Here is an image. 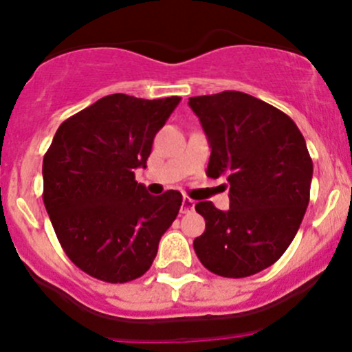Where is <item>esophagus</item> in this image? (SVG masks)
<instances>
[{"instance_id": "1", "label": "esophagus", "mask_w": 352, "mask_h": 352, "mask_svg": "<svg viewBox=\"0 0 352 352\" xmlns=\"http://www.w3.org/2000/svg\"><path fill=\"white\" fill-rule=\"evenodd\" d=\"M194 206H196V202H194L192 199L184 197V199H182V208H180V212H190V211H194Z\"/></svg>"}]
</instances>
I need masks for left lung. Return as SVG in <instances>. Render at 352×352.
Listing matches in <instances>:
<instances>
[{"label":"left lung","mask_w":352,"mask_h":352,"mask_svg":"<svg viewBox=\"0 0 352 352\" xmlns=\"http://www.w3.org/2000/svg\"><path fill=\"white\" fill-rule=\"evenodd\" d=\"M211 156L206 173L225 177L230 209L196 204L206 230L199 261L223 278H247L274 264L293 242L308 201L314 163L303 134L285 112L242 91L189 98Z\"/></svg>","instance_id":"1"}]
</instances>
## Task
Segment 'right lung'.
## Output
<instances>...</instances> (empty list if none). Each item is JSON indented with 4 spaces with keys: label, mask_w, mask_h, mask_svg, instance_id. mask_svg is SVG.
Returning a JSON list of instances; mask_svg holds the SVG:
<instances>
[{
    "label": "right lung",
    "mask_w": 352,
    "mask_h": 352,
    "mask_svg": "<svg viewBox=\"0 0 352 352\" xmlns=\"http://www.w3.org/2000/svg\"><path fill=\"white\" fill-rule=\"evenodd\" d=\"M179 102L107 95L66 119L44 155L42 197L59 243L100 281L141 278L179 214V190L151 196L134 179Z\"/></svg>",
    "instance_id": "obj_1"
}]
</instances>
